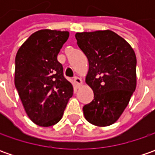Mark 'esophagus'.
<instances>
[{"mask_svg": "<svg viewBox=\"0 0 155 155\" xmlns=\"http://www.w3.org/2000/svg\"><path fill=\"white\" fill-rule=\"evenodd\" d=\"M73 80H74L75 84H76L78 86H80V85H82V84H83V81H82V79H81L80 78H78V77H74Z\"/></svg>", "mask_w": 155, "mask_h": 155, "instance_id": "34e87169", "label": "esophagus"}]
</instances>
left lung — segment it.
I'll list each match as a JSON object with an SVG mask.
<instances>
[{
	"label": "left lung",
	"mask_w": 155,
	"mask_h": 155,
	"mask_svg": "<svg viewBox=\"0 0 155 155\" xmlns=\"http://www.w3.org/2000/svg\"><path fill=\"white\" fill-rule=\"evenodd\" d=\"M78 45L89 61L85 82L94 99L84 106L88 122L110 126L119 119L136 87V57L125 39L110 30L77 33Z\"/></svg>",
	"instance_id": "1"
}]
</instances>
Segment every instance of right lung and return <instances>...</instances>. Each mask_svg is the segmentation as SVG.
<instances>
[{
  "label": "right lung",
  "mask_w": 155,
  "mask_h": 155,
  "mask_svg": "<svg viewBox=\"0 0 155 155\" xmlns=\"http://www.w3.org/2000/svg\"><path fill=\"white\" fill-rule=\"evenodd\" d=\"M68 38L67 31L39 30L22 44L15 57V87L28 117L41 127L59 122L73 95V86L57 59Z\"/></svg>",
  "instance_id": "add662e5"
}]
</instances>
